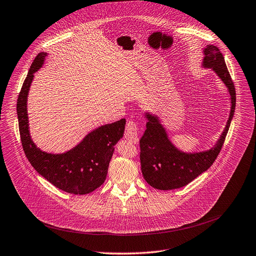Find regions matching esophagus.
Masks as SVG:
<instances>
[{
	"mask_svg": "<svg viewBox=\"0 0 256 256\" xmlns=\"http://www.w3.org/2000/svg\"><path fill=\"white\" fill-rule=\"evenodd\" d=\"M125 138L134 144H138L140 133H138V129H137V125L135 122L130 121L129 123H127L126 129H125Z\"/></svg>",
	"mask_w": 256,
	"mask_h": 256,
	"instance_id": "34e87169",
	"label": "esophagus"
}]
</instances>
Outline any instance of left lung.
Wrapping results in <instances>:
<instances>
[{
  "label": "left lung",
  "mask_w": 256,
  "mask_h": 256,
  "mask_svg": "<svg viewBox=\"0 0 256 256\" xmlns=\"http://www.w3.org/2000/svg\"><path fill=\"white\" fill-rule=\"evenodd\" d=\"M203 53L202 66L211 68L218 74L230 93V112L228 120L220 140L213 148L202 152H186L170 142L159 116L146 112L144 114L148 121L146 130L140 142L142 172L146 182L156 190H168L182 188L208 170L218 158L234 116L236 90L224 55L218 47L213 45H207Z\"/></svg>",
  "instance_id": "1"
}]
</instances>
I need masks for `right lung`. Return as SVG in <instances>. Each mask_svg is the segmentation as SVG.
I'll return each instance as SVG.
<instances>
[{"instance_id": "add662e5", "label": "right lung", "mask_w": 256, "mask_h": 256, "mask_svg": "<svg viewBox=\"0 0 256 256\" xmlns=\"http://www.w3.org/2000/svg\"><path fill=\"white\" fill-rule=\"evenodd\" d=\"M46 56V52L36 55L18 95L17 116L22 148L36 171L57 188L74 194H86L104 182L114 144L123 137L126 120L92 130L80 144L62 154H51L36 148L30 134L28 95L34 74L42 68Z\"/></svg>"}]
</instances>
